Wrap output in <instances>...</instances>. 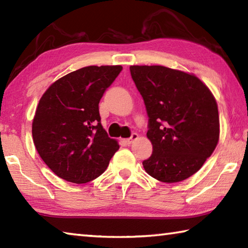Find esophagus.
Returning a JSON list of instances; mask_svg holds the SVG:
<instances>
[{"label": "esophagus", "mask_w": 248, "mask_h": 248, "mask_svg": "<svg viewBox=\"0 0 248 248\" xmlns=\"http://www.w3.org/2000/svg\"><path fill=\"white\" fill-rule=\"evenodd\" d=\"M138 133H132V136L129 138V139H124V142L125 144H131V143H133V141H136L137 139H138Z\"/></svg>", "instance_id": "esophagus-1"}]
</instances>
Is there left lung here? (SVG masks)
<instances>
[{
    "label": "left lung",
    "instance_id": "left-lung-1",
    "mask_svg": "<svg viewBox=\"0 0 248 248\" xmlns=\"http://www.w3.org/2000/svg\"><path fill=\"white\" fill-rule=\"evenodd\" d=\"M132 79L149 116L153 153L146 173L163 183H178L197 173L220 138L217 104L195 74L162 65H131Z\"/></svg>",
    "mask_w": 248,
    "mask_h": 248
}]
</instances>
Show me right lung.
<instances>
[{"label": "right lung", "mask_w": 248, "mask_h": 248, "mask_svg": "<svg viewBox=\"0 0 248 248\" xmlns=\"http://www.w3.org/2000/svg\"><path fill=\"white\" fill-rule=\"evenodd\" d=\"M121 65H90L57 79L44 95L32 119L33 144L59 177L85 184L106 170L119 149L100 124L98 104Z\"/></svg>", "instance_id": "obj_1"}]
</instances>
